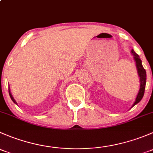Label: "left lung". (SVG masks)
<instances>
[{
  "label": "left lung",
  "mask_w": 153,
  "mask_h": 153,
  "mask_svg": "<svg viewBox=\"0 0 153 153\" xmlns=\"http://www.w3.org/2000/svg\"><path fill=\"white\" fill-rule=\"evenodd\" d=\"M131 53L133 55L134 60L135 61V64H136V68L137 71H138V76L140 78V89L138 91V93L137 95L136 98H135V102L132 104V107H133L135 104H137L138 103H139L141 101V100L142 99L143 94H144V90H145V86H146V70L143 69L142 66V62H141V60L140 58L139 55L138 54H136L135 52V51L133 49L131 50ZM131 107V108H132Z\"/></svg>",
  "instance_id": "8db88e82"
}]
</instances>
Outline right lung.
Masks as SVG:
<instances>
[{
    "instance_id": "right-lung-1",
    "label": "right lung",
    "mask_w": 153,
    "mask_h": 153,
    "mask_svg": "<svg viewBox=\"0 0 153 153\" xmlns=\"http://www.w3.org/2000/svg\"><path fill=\"white\" fill-rule=\"evenodd\" d=\"M9 93H10V98H11V99H12V101H13L14 103H15V104H17V105H18V104H17V102H16V101H15V99H14V98H13V96H12V93H11V92H10V87H9Z\"/></svg>"
}]
</instances>
